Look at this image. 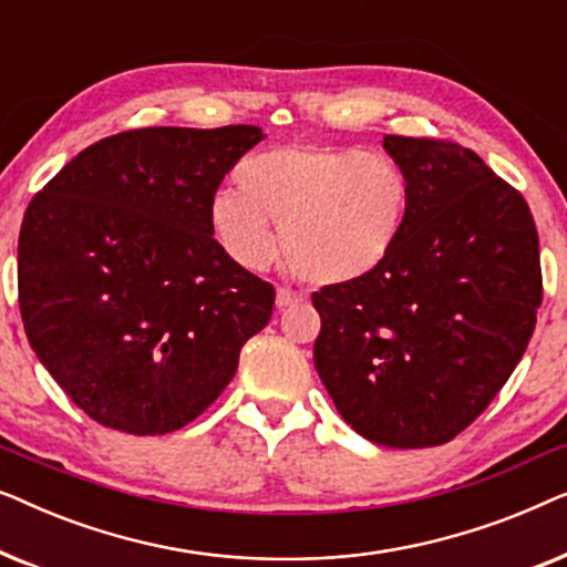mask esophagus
Returning a JSON list of instances; mask_svg holds the SVG:
<instances>
[{
  "label": "esophagus",
  "mask_w": 567,
  "mask_h": 567,
  "mask_svg": "<svg viewBox=\"0 0 567 567\" xmlns=\"http://www.w3.org/2000/svg\"><path fill=\"white\" fill-rule=\"evenodd\" d=\"M299 301H301V293H297V291L284 289V286L276 291V307L278 309H289L293 305H299Z\"/></svg>",
  "instance_id": "34e87169"
}]
</instances>
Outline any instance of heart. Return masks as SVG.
<instances>
[{"instance_id":"b5f03b06","label":"heart","mask_w":567,"mask_h":567,"mask_svg":"<svg viewBox=\"0 0 567 567\" xmlns=\"http://www.w3.org/2000/svg\"><path fill=\"white\" fill-rule=\"evenodd\" d=\"M208 208L216 243L237 266L260 270L276 258L274 224L301 281H361L390 260L405 231L410 183L390 157L361 146L289 144L237 169Z\"/></svg>"}]
</instances>
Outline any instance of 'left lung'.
I'll return each instance as SVG.
<instances>
[{
	"mask_svg": "<svg viewBox=\"0 0 567 567\" xmlns=\"http://www.w3.org/2000/svg\"><path fill=\"white\" fill-rule=\"evenodd\" d=\"M384 150L410 183L405 231L377 274L312 293L315 367L363 439L441 446L491 405L529 346L537 224L467 146L390 134Z\"/></svg>",
	"mask_w": 567,
	"mask_h": 567,
	"instance_id": "obj_1",
	"label": "left lung"
}]
</instances>
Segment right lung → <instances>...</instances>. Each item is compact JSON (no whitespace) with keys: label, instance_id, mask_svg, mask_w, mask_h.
Wrapping results in <instances>:
<instances>
[{"label":"right lung","instance_id":"add662e5","mask_svg":"<svg viewBox=\"0 0 567 567\" xmlns=\"http://www.w3.org/2000/svg\"><path fill=\"white\" fill-rule=\"evenodd\" d=\"M258 126L131 128L66 162L22 216L18 301L49 374L105 429L165 436L204 413L276 289L208 208Z\"/></svg>","mask_w":567,"mask_h":567}]
</instances>
